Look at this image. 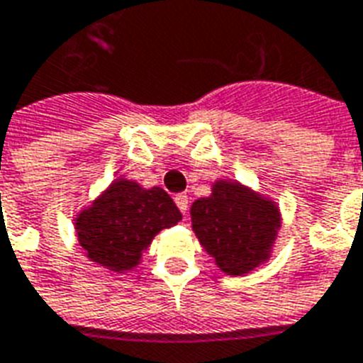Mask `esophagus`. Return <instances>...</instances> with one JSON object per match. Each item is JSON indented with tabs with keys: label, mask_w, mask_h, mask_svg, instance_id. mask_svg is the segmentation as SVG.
<instances>
[{
	"label": "esophagus",
	"mask_w": 363,
	"mask_h": 363,
	"mask_svg": "<svg viewBox=\"0 0 363 363\" xmlns=\"http://www.w3.org/2000/svg\"><path fill=\"white\" fill-rule=\"evenodd\" d=\"M175 203H177V207L181 209L182 215H186V211H188V196L186 194H177Z\"/></svg>",
	"instance_id": "obj_1"
}]
</instances>
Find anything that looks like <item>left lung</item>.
<instances>
[{
	"instance_id": "8db88e82",
	"label": "left lung",
	"mask_w": 363,
	"mask_h": 363,
	"mask_svg": "<svg viewBox=\"0 0 363 363\" xmlns=\"http://www.w3.org/2000/svg\"><path fill=\"white\" fill-rule=\"evenodd\" d=\"M192 230L217 267L243 276L267 261L280 228L276 203L240 182L217 181L190 207Z\"/></svg>"
}]
</instances>
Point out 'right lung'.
Instances as JSON below:
<instances>
[{
  "label": "right lung",
  "instance_id": "right-lung-1",
  "mask_svg": "<svg viewBox=\"0 0 363 363\" xmlns=\"http://www.w3.org/2000/svg\"><path fill=\"white\" fill-rule=\"evenodd\" d=\"M182 218L163 188H143L127 179L110 184L76 218L79 245L91 261L112 272L137 267L157 232Z\"/></svg>",
  "mask_w": 363,
  "mask_h": 363
}]
</instances>
